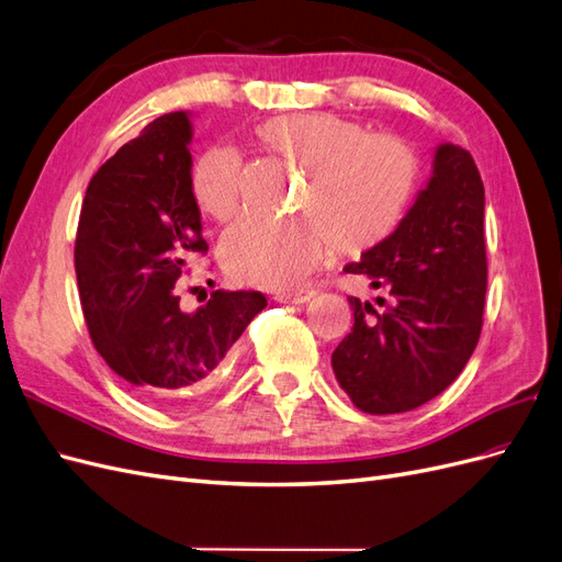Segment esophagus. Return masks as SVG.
Returning <instances> with one entry per match:
<instances>
[{"mask_svg": "<svg viewBox=\"0 0 562 562\" xmlns=\"http://www.w3.org/2000/svg\"><path fill=\"white\" fill-rule=\"evenodd\" d=\"M312 297H314V291H310V288H300V291H281L277 293L274 300L281 304H304Z\"/></svg>", "mask_w": 562, "mask_h": 562, "instance_id": "esophagus-1", "label": "esophagus"}]
</instances>
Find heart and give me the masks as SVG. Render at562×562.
Returning a JSON list of instances; mask_svg holds the SVG:
<instances>
[{
	"instance_id": "heart-1",
	"label": "heart",
	"mask_w": 562,
	"mask_h": 562,
	"mask_svg": "<svg viewBox=\"0 0 562 562\" xmlns=\"http://www.w3.org/2000/svg\"><path fill=\"white\" fill-rule=\"evenodd\" d=\"M258 140L271 155L307 171L302 217H246L234 225L220 260L232 281L244 285L295 288L326 260L335 246L361 255L382 246L398 229L417 187V159L403 140L366 133L361 124L330 112H300L260 124ZM196 206L217 223L241 211V161L217 145L192 171Z\"/></svg>"
}]
</instances>
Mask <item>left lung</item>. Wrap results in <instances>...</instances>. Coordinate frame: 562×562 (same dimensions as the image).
<instances>
[{"mask_svg":"<svg viewBox=\"0 0 562 562\" xmlns=\"http://www.w3.org/2000/svg\"><path fill=\"white\" fill-rule=\"evenodd\" d=\"M485 190L467 149L440 143L434 171L389 239L345 267L366 274L382 312L349 297L353 328L333 372L370 415L407 413L446 391L479 345L487 291Z\"/></svg>","mask_w":562,"mask_h":562,"instance_id":"obj_1","label":"left lung"}]
</instances>
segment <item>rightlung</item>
I'll return each mask as SVG.
<instances>
[{
	"label": "right lung",
	"mask_w": 562,
	"mask_h": 562,
	"mask_svg": "<svg viewBox=\"0 0 562 562\" xmlns=\"http://www.w3.org/2000/svg\"><path fill=\"white\" fill-rule=\"evenodd\" d=\"M190 112L147 124L98 168L83 196L75 269L83 318L105 363L149 403L206 386L248 323L258 291H215L182 312L176 281L206 252L192 194Z\"/></svg>",
	"instance_id": "right-lung-1"
}]
</instances>
